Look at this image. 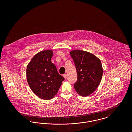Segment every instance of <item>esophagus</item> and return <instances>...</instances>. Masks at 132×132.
<instances>
[{
    "instance_id": "34e87169",
    "label": "esophagus",
    "mask_w": 132,
    "mask_h": 132,
    "mask_svg": "<svg viewBox=\"0 0 132 132\" xmlns=\"http://www.w3.org/2000/svg\"><path fill=\"white\" fill-rule=\"evenodd\" d=\"M63 77L65 79H67V74H63Z\"/></svg>"
}]
</instances>
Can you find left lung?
I'll return each instance as SVG.
<instances>
[{"label": "left lung", "mask_w": 132, "mask_h": 132, "mask_svg": "<svg viewBox=\"0 0 132 132\" xmlns=\"http://www.w3.org/2000/svg\"><path fill=\"white\" fill-rule=\"evenodd\" d=\"M77 72V80L74 84L76 92L82 96L93 94L98 86L103 75L100 59L94 54L83 50L70 52Z\"/></svg>", "instance_id": "8db88e82"}]
</instances>
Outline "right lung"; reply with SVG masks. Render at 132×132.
I'll use <instances>...</instances> for the list:
<instances>
[{
	"mask_svg": "<svg viewBox=\"0 0 132 132\" xmlns=\"http://www.w3.org/2000/svg\"><path fill=\"white\" fill-rule=\"evenodd\" d=\"M52 56L51 50L40 51L33 57L26 69L27 81L30 89L38 97L45 100L55 96L64 80L51 62Z\"/></svg>",
	"mask_w": 132,
	"mask_h": 132,
	"instance_id": "1",
	"label": "right lung"
}]
</instances>
